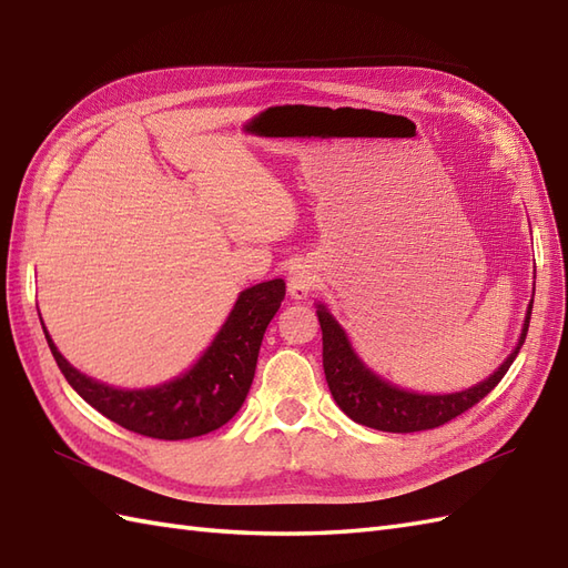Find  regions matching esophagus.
<instances>
[{
	"label": "esophagus",
	"instance_id": "obj_1",
	"mask_svg": "<svg viewBox=\"0 0 568 568\" xmlns=\"http://www.w3.org/2000/svg\"><path fill=\"white\" fill-rule=\"evenodd\" d=\"M314 283H316V275L307 266H297V268L290 271L287 293L293 295L295 300H307L310 293L314 290Z\"/></svg>",
	"mask_w": 568,
	"mask_h": 568
}]
</instances>
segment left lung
Segmentation results:
<instances>
[{
    "instance_id": "obj_1",
    "label": "left lung",
    "mask_w": 568,
    "mask_h": 568,
    "mask_svg": "<svg viewBox=\"0 0 568 568\" xmlns=\"http://www.w3.org/2000/svg\"><path fill=\"white\" fill-rule=\"evenodd\" d=\"M530 312L532 302L528 307V316L526 324H523L516 351L506 357L504 365L494 372L489 379H485L483 384H475L473 388L458 390V394L425 396L396 388L394 384L384 382L382 376H376L372 369L362 365V359L355 355L341 324L326 312L324 304H318L316 314L324 333V374L331 388V396L338 403V408L347 417L355 419L357 425H365L379 432L410 434L442 427L454 417L463 415L465 410H470L475 403L483 400L489 390L504 379V374L514 365L516 355L520 353V345L526 343Z\"/></svg>"
}]
</instances>
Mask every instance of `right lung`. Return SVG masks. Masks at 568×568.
I'll return each instance as SVG.
<instances>
[{"label":"right lung","mask_w":568,"mask_h":568,"mask_svg":"<svg viewBox=\"0 0 568 568\" xmlns=\"http://www.w3.org/2000/svg\"><path fill=\"white\" fill-rule=\"evenodd\" d=\"M285 297L281 278L246 287L196 365L163 386L122 390L77 372L45 333L57 367L77 394L120 427L180 442L230 423L250 394L258 347ZM45 328V326H42Z\"/></svg>","instance_id":"1"}]
</instances>
